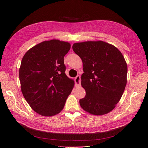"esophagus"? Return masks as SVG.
Instances as JSON below:
<instances>
[{
    "label": "esophagus",
    "instance_id": "34e87169",
    "mask_svg": "<svg viewBox=\"0 0 148 148\" xmlns=\"http://www.w3.org/2000/svg\"><path fill=\"white\" fill-rule=\"evenodd\" d=\"M75 86H80V83H81V79L79 75H77L75 78Z\"/></svg>",
    "mask_w": 148,
    "mask_h": 148
}]
</instances>
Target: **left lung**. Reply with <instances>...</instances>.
Wrapping results in <instances>:
<instances>
[{"instance_id": "8db88e82", "label": "left lung", "mask_w": 148, "mask_h": 148, "mask_svg": "<svg viewBox=\"0 0 148 148\" xmlns=\"http://www.w3.org/2000/svg\"><path fill=\"white\" fill-rule=\"evenodd\" d=\"M74 53L82 60L81 85L85 97L80 100L83 110L95 115L111 112L120 101L127 83V64L123 54L103 41L75 43Z\"/></svg>"}]
</instances>
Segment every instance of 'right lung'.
<instances>
[{"label": "right lung", "instance_id": "add662e5", "mask_svg": "<svg viewBox=\"0 0 148 148\" xmlns=\"http://www.w3.org/2000/svg\"><path fill=\"white\" fill-rule=\"evenodd\" d=\"M71 48L68 42L53 39L32 47L23 57L19 68L22 94L39 115L60 113L74 88V81L65 74L64 57Z\"/></svg>", "mask_w": 148, "mask_h": 148}]
</instances>
